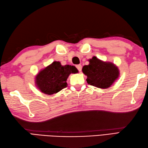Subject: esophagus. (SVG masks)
Returning <instances> with one entry per match:
<instances>
[{
  "label": "esophagus",
  "mask_w": 148,
  "mask_h": 148,
  "mask_svg": "<svg viewBox=\"0 0 148 148\" xmlns=\"http://www.w3.org/2000/svg\"><path fill=\"white\" fill-rule=\"evenodd\" d=\"M76 67H77V69H78V71H79V72L81 71V69H82V66H81V64L77 65H76Z\"/></svg>",
  "instance_id": "obj_1"
}]
</instances>
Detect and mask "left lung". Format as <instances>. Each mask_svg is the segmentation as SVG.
Returning <instances> with one entry per match:
<instances>
[{
	"label": "left lung",
	"mask_w": 148,
	"mask_h": 148,
	"mask_svg": "<svg viewBox=\"0 0 148 148\" xmlns=\"http://www.w3.org/2000/svg\"><path fill=\"white\" fill-rule=\"evenodd\" d=\"M88 62L89 64L84 65L82 71L90 85L102 89L109 88L119 78V70L112 62H104L95 56Z\"/></svg>",
	"instance_id": "8db88e82"
}]
</instances>
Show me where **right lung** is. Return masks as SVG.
<instances>
[{
	"label": "right lung",
	"mask_w": 148,
	"mask_h": 148,
	"mask_svg": "<svg viewBox=\"0 0 148 148\" xmlns=\"http://www.w3.org/2000/svg\"><path fill=\"white\" fill-rule=\"evenodd\" d=\"M78 73L74 65H62L55 61L41 69L35 77L36 86L46 95H53L67 86V80L71 74Z\"/></svg>",
	"instance_id": "right-lung-1"
}]
</instances>
